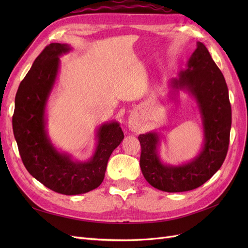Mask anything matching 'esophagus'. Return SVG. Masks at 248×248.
I'll return each mask as SVG.
<instances>
[{
  "instance_id": "34e87169",
  "label": "esophagus",
  "mask_w": 248,
  "mask_h": 248,
  "mask_svg": "<svg viewBox=\"0 0 248 248\" xmlns=\"http://www.w3.org/2000/svg\"><path fill=\"white\" fill-rule=\"evenodd\" d=\"M129 127H130V129H131V130H133V131H134V130H137V126H136V124H134V123H131Z\"/></svg>"
}]
</instances>
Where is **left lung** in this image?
<instances>
[{
    "label": "left lung",
    "mask_w": 248,
    "mask_h": 248,
    "mask_svg": "<svg viewBox=\"0 0 248 248\" xmlns=\"http://www.w3.org/2000/svg\"><path fill=\"white\" fill-rule=\"evenodd\" d=\"M170 98L178 101L180 91L197 103L202 126V145L199 153L185 162L170 164L159 155L161 134H140V166L147 182L166 192L196 189L220 169L228 153L232 125L229 90L221 71L207 47L197 42V48L178 77L169 81Z\"/></svg>",
    "instance_id": "8db88e82"
}]
</instances>
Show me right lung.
I'll return each instance as SVG.
<instances>
[{
  "label": "right lung",
  "instance_id": "1",
  "mask_svg": "<svg viewBox=\"0 0 248 248\" xmlns=\"http://www.w3.org/2000/svg\"><path fill=\"white\" fill-rule=\"evenodd\" d=\"M71 49L69 44L50 43L42 50L20 82L12 117L14 138L27 170L47 188L66 196L97 188L110 154L124 139L119 122L101 124L96 130L95 151L85 161L52 144L46 128V107L58 78L60 57Z\"/></svg>",
  "mask_w": 248,
  "mask_h": 248
}]
</instances>
